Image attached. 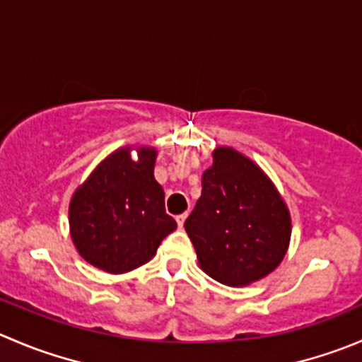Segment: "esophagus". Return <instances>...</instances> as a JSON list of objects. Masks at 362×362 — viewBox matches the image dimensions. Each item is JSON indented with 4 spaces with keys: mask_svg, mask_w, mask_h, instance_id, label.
Returning a JSON list of instances; mask_svg holds the SVG:
<instances>
[{
    "mask_svg": "<svg viewBox=\"0 0 362 362\" xmlns=\"http://www.w3.org/2000/svg\"><path fill=\"white\" fill-rule=\"evenodd\" d=\"M185 219H187V214H180V216H177V224H178V228H184Z\"/></svg>",
    "mask_w": 362,
    "mask_h": 362,
    "instance_id": "1",
    "label": "esophagus"
}]
</instances>
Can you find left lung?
<instances>
[{"mask_svg": "<svg viewBox=\"0 0 362 362\" xmlns=\"http://www.w3.org/2000/svg\"><path fill=\"white\" fill-rule=\"evenodd\" d=\"M185 231L210 278L230 286L265 278L290 242V214L272 182L231 148L214 152Z\"/></svg>", "mask_w": 362, "mask_h": 362, "instance_id": "8db88e82", "label": "left lung"}]
</instances>
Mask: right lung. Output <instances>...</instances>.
<instances>
[{
  "label": "right lung",
  "instance_id": "1",
  "mask_svg": "<svg viewBox=\"0 0 362 362\" xmlns=\"http://www.w3.org/2000/svg\"><path fill=\"white\" fill-rule=\"evenodd\" d=\"M156 150L129 148L107 157L70 202V233L77 251L99 269L122 274L143 265L177 223L164 209L153 178Z\"/></svg>",
  "mask_w": 362,
  "mask_h": 362
}]
</instances>
